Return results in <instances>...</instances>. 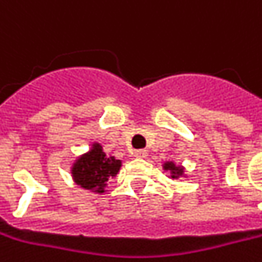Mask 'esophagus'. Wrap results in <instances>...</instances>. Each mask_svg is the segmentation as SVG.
<instances>
[{
    "label": "esophagus",
    "instance_id": "obj_1",
    "mask_svg": "<svg viewBox=\"0 0 262 262\" xmlns=\"http://www.w3.org/2000/svg\"><path fill=\"white\" fill-rule=\"evenodd\" d=\"M135 157H139V159H143V157L147 156V150H144V149H140V150H136L135 153Z\"/></svg>",
    "mask_w": 262,
    "mask_h": 262
}]
</instances>
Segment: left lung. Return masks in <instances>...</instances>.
<instances>
[{
	"mask_svg": "<svg viewBox=\"0 0 262 262\" xmlns=\"http://www.w3.org/2000/svg\"><path fill=\"white\" fill-rule=\"evenodd\" d=\"M163 169L170 171V174H171V179H177V177H180L183 174V169L180 166H176L173 162H167L164 163V166H163Z\"/></svg>",
	"mask_w": 262,
	"mask_h": 262,
	"instance_id": "1",
	"label": "left lung"
}]
</instances>
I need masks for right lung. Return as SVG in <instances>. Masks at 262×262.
I'll return each mask as SVG.
<instances>
[{
    "label": "right lung",
    "instance_id": "1",
    "mask_svg": "<svg viewBox=\"0 0 262 262\" xmlns=\"http://www.w3.org/2000/svg\"><path fill=\"white\" fill-rule=\"evenodd\" d=\"M122 162L112 156H106L99 143H93L92 149L74 163L72 177L80 187L95 193L105 191L107 180L115 177L120 170Z\"/></svg>",
    "mask_w": 262,
    "mask_h": 262
}]
</instances>
